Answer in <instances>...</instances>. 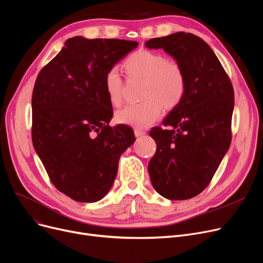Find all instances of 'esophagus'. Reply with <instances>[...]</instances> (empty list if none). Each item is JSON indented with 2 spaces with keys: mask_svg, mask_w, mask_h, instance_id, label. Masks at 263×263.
Returning a JSON list of instances; mask_svg holds the SVG:
<instances>
[{
  "mask_svg": "<svg viewBox=\"0 0 263 263\" xmlns=\"http://www.w3.org/2000/svg\"><path fill=\"white\" fill-rule=\"evenodd\" d=\"M134 135L136 136V138H140V136L145 135V131L139 130V129H135V130H134Z\"/></svg>",
  "mask_w": 263,
  "mask_h": 263,
  "instance_id": "obj_1",
  "label": "esophagus"
}]
</instances>
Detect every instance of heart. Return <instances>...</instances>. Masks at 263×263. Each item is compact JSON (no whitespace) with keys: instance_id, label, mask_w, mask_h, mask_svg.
I'll use <instances>...</instances> for the list:
<instances>
[{"instance_id":"heart-1","label":"heart","mask_w":263,"mask_h":263,"mask_svg":"<svg viewBox=\"0 0 263 263\" xmlns=\"http://www.w3.org/2000/svg\"><path fill=\"white\" fill-rule=\"evenodd\" d=\"M129 77L145 78L143 102L125 106L116 112V121L136 129L149 127L166 110L176 108L186 93V75L180 64L170 61L162 53L139 49L122 63ZM104 88L109 103L119 106L122 101L123 81L117 67H111L104 77Z\"/></svg>"}]
</instances>
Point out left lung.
I'll list each match as a JSON object with an SVG mask.
<instances>
[{"instance_id": "obj_1", "label": "left lung", "mask_w": 263, "mask_h": 263, "mask_svg": "<svg viewBox=\"0 0 263 263\" xmlns=\"http://www.w3.org/2000/svg\"><path fill=\"white\" fill-rule=\"evenodd\" d=\"M145 46L172 55L187 82L184 99L162 122L168 128L149 132L157 151L148 172L159 195L191 199L208 187L230 147L233 87L215 52L195 34L177 32Z\"/></svg>"}]
</instances>
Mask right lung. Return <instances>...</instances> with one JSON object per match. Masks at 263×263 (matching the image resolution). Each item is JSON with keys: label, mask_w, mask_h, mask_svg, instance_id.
Instances as JSON below:
<instances>
[{"label": "right lung", "mask_w": 263, "mask_h": 263, "mask_svg": "<svg viewBox=\"0 0 263 263\" xmlns=\"http://www.w3.org/2000/svg\"><path fill=\"white\" fill-rule=\"evenodd\" d=\"M138 45L116 39H68L34 84V149L54 187L74 201L103 198L116 178L121 154L135 141L129 125H108L112 106L104 77Z\"/></svg>", "instance_id": "right-lung-1"}]
</instances>
